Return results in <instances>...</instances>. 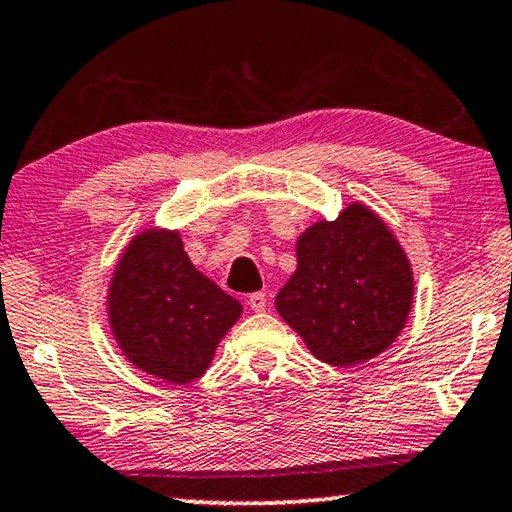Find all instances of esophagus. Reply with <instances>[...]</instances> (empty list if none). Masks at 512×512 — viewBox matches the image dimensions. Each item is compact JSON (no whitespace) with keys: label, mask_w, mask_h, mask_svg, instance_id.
Returning a JSON list of instances; mask_svg holds the SVG:
<instances>
[{"label":"esophagus","mask_w":512,"mask_h":512,"mask_svg":"<svg viewBox=\"0 0 512 512\" xmlns=\"http://www.w3.org/2000/svg\"><path fill=\"white\" fill-rule=\"evenodd\" d=\"M248 305H250V309L257 311V314H259V311H266V293H262V291L250 293Z\"/></svg>","instance_id":"1"}]
</instances>
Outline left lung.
Instances as JSON below:
<instances>
[{
  "label": "left lung",
  "instance_id": "left-lung-1",
  "mask_svg": "<svg viewBox=\"0 0 512 512\" xmlns=\"http://www.w3.org/2000/svg\"><path fill=\"white\" fill-rule=\"evenodd\" d=\"M296 255L275 307L316 359L350 368L391 348L411 311L413 268L375 210L352 201L316 221Z\"/></svg>",
  "mask_w": 512,
  "mask_h": 512
}]
</instances>
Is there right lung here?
Here are the masks:
<instances>
[{
    "label": "right lung",
    "mask_w": 512,
    "mask_h": 512,
    "mask_svg": "<svg viewBox=\"0 0 512 512\" xmlns=\"http://www.w3.org/2000/svg\"><path fill=\"white\" fill-rule=\"evenodd\" d=\"M106 300L110 332L124 357L173 386L205 375L244 311L192 264L180 232L167 228H146L128 241Z\"/></svg>",
    "instance_id": "1"
}]
</instances>
